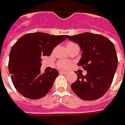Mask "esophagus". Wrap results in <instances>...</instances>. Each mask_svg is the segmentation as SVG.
Segmentation results:
<instances>
[{"label":"esophagus","mask_w":125,"mask_h":125,"mask_svg":"<svg viewBox=\"0 0 125 125\" xmlns=\"http://www.w3.org/2000/svg\"><path fill=\"white\" fill-rule=\"evenodd\" d=\"M60 73H64V74H67V71H60Z\"/></svg>","instance_id":"1"}]
</instances>
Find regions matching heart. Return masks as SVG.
Masks as SVG:
<instances>
[{
	"label": "heart",
	"mask_w": 125,
	"mask_h": 125,
	"mask_svg": "<svg viewBox=\"0 0 125 125\" xmlns=\"http://www.w3.org/2000/svg\"><path fill=\"white\" fill-rule=\"evenodd\" d=\"M75 46H77V45L75 43H73V42H68L67 44V50H69L71 48ZM58 67L60 69H68V68H69L70 64L67 61H60L58 62Z\"/></svg>",
	"instance_id": "obj_1"
}]
</instances>
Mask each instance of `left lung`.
I'll list each match as a JSON object with an SVG mask.
<instances>
[{
	"label": "left lung",
	"instance_id": "obj_1",
	"mask_svg": "<svg viewBox=\"0 0 125 125\" xmlns=\"http://www.w3.org/2000/svg\"><path fill=\"white\" fill-rule=\"evenodd\" d=\"M78 44L82 51L77 65L87 71V75H77L71 85L76 95L84 100H94L108 90L116 71L118 58L115 45L106 37L85 32L69 36Z\"/></svg>",
	"mask_w": 125,
	"mask_h": 125
}]
</instances>
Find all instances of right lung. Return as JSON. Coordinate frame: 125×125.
<instances>
[{
    "label": "right lung",
    "instance_id": "right-lung-1",
    "mask_svg": "<svg viewBox=\"0 0 125 125\" xmlns=\"http://www.w3.org/2000/svg\"><path fill=\"white\" fill-rule=\"evenodd\" d=\"M67 38V35L35 32L27 33L16 42L9 54V71L19 94L25 98L37 100L49 92L58 71L53 69L41 74V57L50 56L54 48Z\"/></svg>",
    "mask_w": 125,
    "mask_h": 125
}]
</instances>
